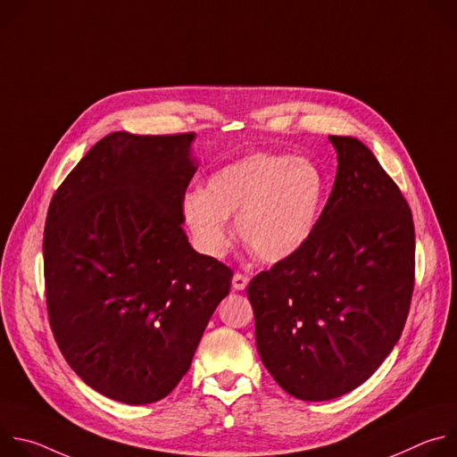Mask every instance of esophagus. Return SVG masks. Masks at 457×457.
<instances>
[{"label": "esophagus", "mask_w": 457, "mask_h": 457, "mask_svg": "<svg viewBox=\"0 0 457 457\" xmlns=\"http://www.w3.org/2000/svg\"><path fill=\"white\" fill-rule=\"evenodd\" d=\"M231 284H233L235 291H244L247 287V284H249V278L245 275H242V273H235Z\"/></svg>", "instance_id": "obj_1"}]
</instances>
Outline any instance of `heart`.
<instances>
[{"label": "heart", "instance_id": "b5f03b06", "mask_svg": "<svg viewBox=\"0 0 457 457\" xmlns=\"http://www.w3.org/2000/svg\"><path fill=\"white\" fill-rule=\"evenodd\" d=\"M328 195V179L309 159L254 152L213 171L203 191L182 197V217L197 244L220 258L233 242L229 217L240 240L264 264L298 254L316 231Z\"/></svg>", "mask_w": 457, "mask_h": 457}]
</instances>
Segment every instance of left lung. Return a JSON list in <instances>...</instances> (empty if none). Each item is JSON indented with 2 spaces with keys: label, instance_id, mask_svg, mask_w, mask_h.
I'll return each mask as SVG.
<instances>
[{
  "label": "left lung",
  "instance_id": "8db88e82",
  "mask_svg": "<svg viewBox=\"0 0 457 457\" xmlns=\"http://www.w3.org/2000/svg\"><path fill=\"white\" fill-rule=\"evenodd\" d=\"M329 141L338 170L314 235L247 286L260 360L303 402L344 396L374 374L414 289V222L400 187L361 141Z\"/></svg>",
  "mask_w": 457,
  "mask_h": 457
}]
</instances>
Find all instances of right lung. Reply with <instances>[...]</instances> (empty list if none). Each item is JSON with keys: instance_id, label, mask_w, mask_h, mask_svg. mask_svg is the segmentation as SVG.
I'll use <instances>...</instances> for the list:
<instances>
[{"instance_id": "obj_1", "label": "right lung", "mask_w": 457, "mask_h": 457, "mask_svg": "<svg viewBox=\"0 0 457 457\" xmlns=\"http://www.w3.org/2000/svg\"><path fill=\"white\" fill-rule=\"evenodd\" d=\"M195 134L113 132L54 193L43 237L54 338L99 395L145 405L187 372L233 271L191 247Z\"/></svg>"}]
</instances>
